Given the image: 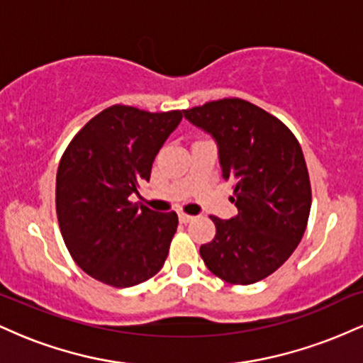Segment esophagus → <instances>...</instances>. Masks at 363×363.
<instances>
[{"instance_id":"obj_1","label":"esophagus","mask_w":363,"mask_h":363,"mask_svg":"<svg viewBox=\"0 0 363 363\" xmlns=\"http://www.w3.org/2000/svg\"><path fill=\"white\" fill-rule=\"evenodd\" d=\"M191 220H194V216H191V215H187V213H179V222L181 223H189Z\"/></svg>"}]
</instances>
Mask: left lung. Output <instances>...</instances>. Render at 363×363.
Wrapping results in <instances>:
<instances>
[{
  "label": "left lung",
  "instance_id": "1",
  "mask_svg": "<svg viewBox=\"0 0 363 363\" xmlns=\"http://www.w3.org/2000/svg\"><path fill=\"white\" fill-rule=\"evenodd\" d=\"M184 118L213 136L237 206L230 220L210 216L216 234L199 254L223 281H259L289 259L306 232L312 194L301 145L280 119L242 99L206 102Z\"/></svg>",
  "mask_w": 363,
  "mask_h": 363
}]
</instances>
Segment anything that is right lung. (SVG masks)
<instances>
[{
  "mask_svg": "<svg viewBox=\"0 0 363 363\" xmlns=\"http://www.w3.org/2000/svg\"><path fill=\"white\" fill-rule=\"evenodd\" d=\"M182 111L111 106L83 126L62 153L56 213L66 247L95 280L128 289L150 280L167 259L176 211L158 213L129 201L150 181L158 150Z\"/></svg>",
  "mask_w": 363,
  "mask_h": 363,
  "instance_id": "add662e5",
  "label": "right lung"
}]
</instances>
